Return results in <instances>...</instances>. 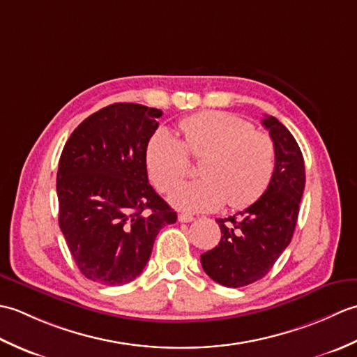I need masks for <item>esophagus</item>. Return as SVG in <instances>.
Returning a JSON list of instances; mask_svg holds the SVG:
<instances>
[{
    "label": "esophagus",
    "instance_id": "1",
    "mask_svg": "<svg viewBox=\"0 0 357 357\" xmlns=\"http://www.w3.org/2000/svg\"><path fill=\"white\" fill-rule=\"evenodd\" d=\"M193 219H195V216L190 215V213H181V215L178 216V221H179V222H192Z\"/></svg>",
    "mask_w": 357,
    "mask_h": 357
}]
</instances>
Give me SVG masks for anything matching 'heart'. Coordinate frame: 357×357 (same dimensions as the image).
<instances>
[{"instance_id": "obj_1", "label": "heart", "mask_w": 357, "mask_h": 357, "mask_svg": "<svg viewBox=\"0 0 357 357\" xmlns=\"http://www.w3.org/2000/svg\"><path fill=\"white\" fill-rule=\"evenodd\" d=\"M183 141L161 127L150 136L146 164L158 190L169 192L185 177L190 154L204 158L203 179L173 189L169 201L185 211H211L252 206L267 190L276 169L271 136L255 130L247 119L229 112H202L178 123Z\"/></svg>"}]
</instances>
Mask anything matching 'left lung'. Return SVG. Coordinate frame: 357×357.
Returning a JSON list of instances; mask_svg holds the SVG:
<instances>
[{
  "label": "left lung",
  "instance_id": "1",
  "mask_svg": "<svg viewBox=\"0 0 357 357\" xmlns=\"http://www.w3.org/2000/svg\"><path fill=\"white\" fill-rule=\"evenodd\" d=\"M262 126L276 147V169L267 190L236 215L216 219L221 241L201 255L204 271L224 287L239 288L262 279L290 244L305 187L304 156L287 127L275 116Z\"/></svg>",
  "mask_w": 357,
  "mask_h": 357
}]
</instances>
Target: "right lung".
Instances as JSON below:
<instances>
[{
    "instance_id": "obj_1",
    "label": "right lung",
    "mask_w": 357,
    "mask_h": 357,
    "mask_svg": "<svg viewBox=\"0 0 357 357\" xmlns=\"http://www.w3.org/2000/svg\"><path fill=\"white\" fill-rule=\"evenodd\" d=\"M162 112L115 102L75 128L59 158V229L79 271L124 285L146 267L162 227L176 211L149 184L146 147Z\"/></svg>"
}]
</instances>
